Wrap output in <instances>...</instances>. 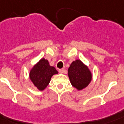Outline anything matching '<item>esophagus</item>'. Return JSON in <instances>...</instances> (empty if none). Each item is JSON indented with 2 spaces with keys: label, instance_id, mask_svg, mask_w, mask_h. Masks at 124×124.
<instances>
[{
  "label": "esophagus",
  "instance_id": "esophagus-1",
  "mask_svg": "<svg viewBox=\"0 0 124 124\" xmlns=\"http://www.w3.org/2000/svg\"><path fill=\"white\" fill-rule=\"evenodd\" d=\"M59 72L60 73H61V74H62V73H63V72H65V69H59Z\"/></svg>",
  "mask_w": 124,
  "mask_h": 124
}]
</instances>
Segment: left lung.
Here are the masks:
<instances>
[{
  "mask_svg": "<svg viewBox=\"0 0 124 124\" xmlns=\"http://www.w3.org/2000/svg\"><path fill=\"white\" fill-rule=\"evenodd\" d=\"M68 76L72 85L78 91L87 87L92 80L90 70L79 59L71 63L68 69Z\"/></svg>",
  "mask_w": 124,
  "mask_h": 124,
  "instance_id": "obj_1",
  "label": "left lung"
}]
</instances>
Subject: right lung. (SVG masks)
<instances>
[{"label":"right lung","instance_id":"obj_1","mask_svg":"<svg viewBox=\"0 0 124 124\" xmlns=\"http://www.w3.org/2000/svg\"><path fill=\"white\" fill-rule=\"evenodd\" d=\"M58 72L49 64L48 60L42 58L30 72V79L39 91H43L48 86L51 78Z\"/></svg>","mask_w":124,"mask_h":124}]
</instances>
